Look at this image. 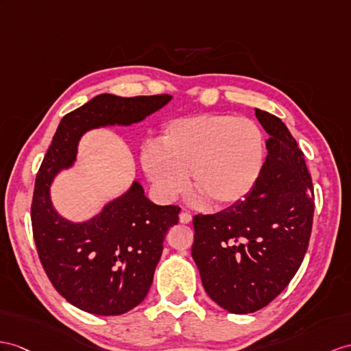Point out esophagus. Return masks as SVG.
<instances>
[{"instance_id": "obj_1", "label": "esophagus", "mask_w": 351, "mask_h": 351, "mask_svg": "<svg viewBox=\"0 0 351 351\" xmlns=\"http://www.w3.org/2000/svg\"><path fill=\"white\" fill-rule=\"evenodd\" d=\"M178 220H180V223L187 225V223H191V221H192V216L189 215V213L182 211V213H180V216H178Z\"/></svg>"}]
</instances>
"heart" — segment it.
I'll return each mask as SVG.
<instances>
[{"instance_id": "heart-1", "label": "heart", "mask_w": 351, "mask_h": 351, "mask_svg": "<svg viewBox=\"0 0 351 351\" xmlns=\"http://www.w3.org/2000/svg\"><path fill=\"white\" fill-rule=\"evenodd\" d=\"M265 156V132L252 119L196 114L169 122L159 144L143 147L141 165L160 199L171 201L182 193L189 174L196 198L226 208L252 193Z\"/></svg>"}]
</instances>
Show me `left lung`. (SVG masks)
<instances>
[{
  "label": "left lung",
  "instance_id": "obj_1",
  "mask_svg": "<svg viewBox=\"0 0 351 351\" xmlns=\"http://www.w3.org/2000/svg\"><path fill=\"white\" fill-rule=\"evenodd\" d=\"M268 134L258 184L240 204L193 217L192 258L207 295L234 314L267 306L290 283L308 249L314 192L304 153L281 119L259 108Z\"/></svg>",
  "mask_w": 351,
  "mask_h": 351
}]
</instances>
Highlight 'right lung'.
<instances>
[{
  "mask_svg": "<svg viewBox=\"0 0 351 351\" xmlns=\"http://www.w3.org/2000/svg\"><path fill=\"white\" fill-rule=\"evenodd\" d=\"M171 95L122 98L101 93L62 117L36 178L31 205L34 241L49 280L68 302L90 314L119 315L140 305L153 281L164 238L177 225V205H156L134 180L98 215L73 221L59 215L50 186L73 168L82 136L107 126L143 122Z\"/></svg>",
  "mask_w": 351,
  "mask_h": 351,
  "instance_id": "right-lung-1",
  "label": "right lung"
}]
</instances>
